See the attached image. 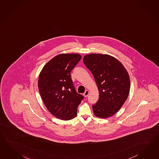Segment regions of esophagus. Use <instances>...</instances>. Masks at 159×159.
Returning a JSON list of instances; mask_svg holds the SVG:
<instances>
[{"label": "esophagus", "mask_w": 159, "mask_h": 159, "mask_svg": "<svg viewBox=\"0 0 159 159\" xmlns=\"http://www.w3.org/2000/svg\"><path fill=\"white\" fill-rule=\"evenodd\" d=\"M89 90H86L85 91V92L84 93V97H87L88 96V95H89Z\"/></svg>", "instance_id": "esophagus-1"}]
</instances>
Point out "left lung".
<instances>
[{"mask_svg": "<svg viewBox=\"0 0 159 159\" xmlns=\"http://www.w3.org/2000/svg\"><path fill=\"white\" fill-rule=\"evenodd\" d=\"M83 61L93 75L99 91V99L92 106L94 114L101 118L115 115L129 95L130 84L127 70L118 60L107 54H87Z\"/></svg>", "mask_w": 159, "mask_h": 159, "instance_id": "1", "label": "left lung"}]
</instances>
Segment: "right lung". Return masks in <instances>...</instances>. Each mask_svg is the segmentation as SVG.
I'll list each match as a JSON object with an SVG mask.
<instances>
[{
	"label": "right lung",
	"mask_w": 159,
	"mask_h": 159,
	"mask_svg": "<svg viewBox=\"0 0 159 159\" xmlns=\"http://www.w3.org/2000/svg\"><path fill=\"white\" fill-rule=\"evenodd\" d=\"M81 56L61 54L44 65L38 78V89L48 111L62 120H70L77 115V107L84 96L74 88L70 73Z\"/></svg>",
	"instance_id": "right-lung-1"
}]
</instances>
